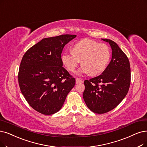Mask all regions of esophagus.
I'll return each instance as SVG.
<instances>
[{
    "mask_svg": "<svg viewBox=\"0 0 147 147\" xmlns=\"http://www.w3.org/2000/svg\"><path fill=\"white\" fill-rule=\"evenodd\" d=\"M82 82H83V81L80 80V78H76V84H79V83H82Z\"/></svg>",
    "mask_w": 147,
    "mask_h": 147,
    "instance_id": "esophagus-1",
    "label": "esophagus"
}]
</instances>
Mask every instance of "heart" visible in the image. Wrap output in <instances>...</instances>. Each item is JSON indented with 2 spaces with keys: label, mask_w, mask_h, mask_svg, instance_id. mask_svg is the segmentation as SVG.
<instances>
[{
  "label": "heart",
  "mask_w": 147,
  "mask_h": 147,
  "mask_svg": "<svg viewBox=\"0 0 147 147\" xmlns=\"http://www.w3.org/2000/svg\"><path fill=\"white\" fill-rule=\"evenodd\" d=\"M72 51L64 52L61 60L70 72H74L81 60V67L77 74L89 73L95 76L106 68L110 58L109 46L90 38L82 39L73 46Z\"/></svg>",
  "instance_id": "obj_1"
}]
</instances>
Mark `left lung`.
Listing matches in <instances>:
<instances>
[{"label":"left lung","mask_w":147,"mask_h":147,"mask_svg":"<svg viewBox=\"0 0 147 147\" xmlns=\"http://www.w3.org/2000/svg\"><path fill=\"white\" fill-rule=\"evenodd\" d=\"M108 42L112 49V58L100 75L84 81L83 98L93 112L103 114L118 106L128 92L131 82L130 61L125 54L113 41Z\"/></svg>","instance_id":"left-lung-1"}]
</instances>
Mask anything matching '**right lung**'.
<instances>
[{"mask_svg": "<svg viewBox=\"0 0 147 147\" xmlns=\"http://www.w3.org/2000/svg\"><path fill=\"white\" fill-rule=\"evenodd\" d=\"M76 35L45 38L23 55L18 80L23 95L38 112L51 115L59 111L75 79L63 67V49Z\"/></svg>", "mask_w": 147, "mask_h": 147, "instance_id": "right-lung-1", "label": "right lung"}]
</instances>
